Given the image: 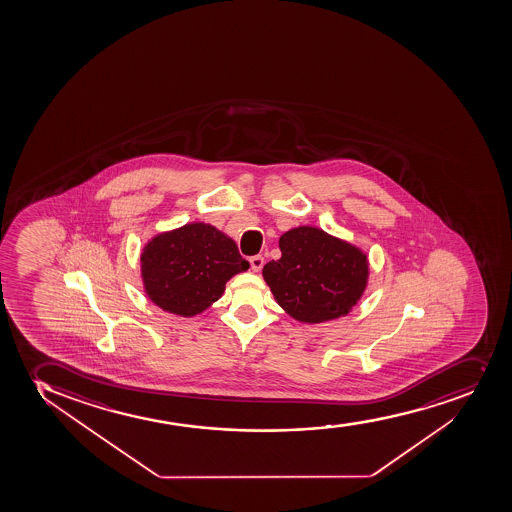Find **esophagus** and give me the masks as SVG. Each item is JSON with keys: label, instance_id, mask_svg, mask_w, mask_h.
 <instances>
[{"label": "esophagus", "instance_id": "1", "mask_svg": "<svg viewBox=\"0 0 512 512\" xmlns=\"http://www.w3.org/2000/svg\"><path fill=\"white\" fill-rule=\"evenodd\" d=\"M250 267H252L253 272H259L264 267V257L262 255L250 257Z\"/></svg>", "mask_w": 512, "mask_h": 512}]
</instances>
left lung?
I'll use <instances>...</instances> for the list:
<instances>
[{
    "mask_svg": "<svg viewBox=\"0 0 512 512\" xmlns=\"http://www.w3.org/2000/svg\"><path fill=\"white\" fill-rule=\"evenodd\" d=\"M282 257L262 275L291 318L318 325L347 316L369 282L367 253L316 226H297L279 238Z\"/></svg>",
    "mask_w": 512,
    "mask_h": 512,
    "instance_id": "left-lung-1",
    "label": "left lung"
}]
</instances>
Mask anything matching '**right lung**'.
<instances>
[{
  "mask_svg": "<svg viewBox=\"0 0 512 512\" xmlns=\"http://www.w3.org/2000/svg\"><path fill=\"white\" fill-rule=\"evenodd\" d=\"M237 243L209 223L162 231L140 255L143 291L167 313L193 318L216 303L226 282L248 270Z\"/></svg>",
  "mask_w": 512,
  "mask_h": 512,
  "instance_id": "right-lung-1",
  "label": "right lung"
}]
</instances>
